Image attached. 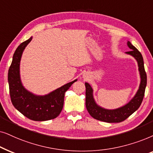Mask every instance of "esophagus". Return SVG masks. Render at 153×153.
Here are the masks:
<instances>
[{
  "instance_id": "obj_1",
  "label": "esophagus",
  "mask_w": 153,
  "mask_h": 153,
  "mask_svg": "<svg viewBox=\"0 0 153 153\" xmlns=\"http://www.w3.org/2000/svg\"><path fill=\"white\" fill-rule=\"evenodd\" d=\"M86 76H87L86 75H83V78H87V77H86Z\"/></svg>"
}]
</instances>
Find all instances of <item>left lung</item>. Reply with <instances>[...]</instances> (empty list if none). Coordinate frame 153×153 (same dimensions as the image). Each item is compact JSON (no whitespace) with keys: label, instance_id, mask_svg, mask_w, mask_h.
Returning a JSON list of instances; mask_svg holds the SVG:
<instances>
[{"label":"left lung","instance_id":"left-lung-1","mask_svg":"<svg viewBox=\"0 0 153 153\" xmlns=\"http://www.w3.org/2000/svg\"><path fill=\"white\" fill-rule=\"evenodd\" d=\"M127 44L131 50L125 53L133 56L137 62L140 78L139 87L134 97L127 104L118 108L111 110L104 108L96 103L93 95L94 91L92 87L89 83L85 82V85L86 87L85 105H86L87 110L91 117L98 120L109 123L123 122L127 117H129L136 111H137L143 101L146 85H147V75H146L145 68H144L143 59L140 52L131 42L128 41Z\"/></svg>","mask_w":153,"mask_h":153}]
</instances>
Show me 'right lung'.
<instances>
[{
  "label": "right lung",
  "instance_id": "obj_1",
  "mask_svg": "<svg viewBox=\"0 0 153 153\" xmlns=\"http://www.w3.org/2000/svg\"><path fill=\"white\" fill-rule=\"evenodd\" d=\"M32 37L19 45L15 50L8 71V83L12 103L16 109L28 119L46 121L59 116L63 109L65 92L76 80L63 85L45 95H36L27 90L20 78V62L23 52Z\"/></svg>",
  "mask_w": 153,
  "mask_h": 153
}]
</instances>
